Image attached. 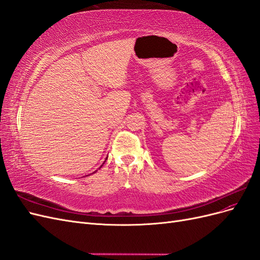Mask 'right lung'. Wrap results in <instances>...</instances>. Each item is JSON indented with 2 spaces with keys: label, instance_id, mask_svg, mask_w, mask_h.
Masks as SVG:
<instances>
[{
  "label": "right lung",
  "instance_id": "right-lung-1",
  "mask_svg": "<svg viewBox=\"0 0 260 260\" xmlns=\"http://www.w3.org/2000/svg\"><path fill=\"white\" fill-rule=\"evenodd\" d=\"M105 161H106V159H105ZM105 161H104V162H105ZM104 162H103V165H104ZM103 165H102V166H103ZM102 166H101V167H102ZM101 167H100V168H101ZM94 172H95V171H94Z\"/></svg>",
  "mask_w": 260,
  "mask_h": 260
}]
</instances>
